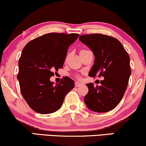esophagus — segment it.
<instances>
[{"mask_svg": "<svg viewBox=\"0 0 146 146\" xmlns=\"http://www.w3.org/2000/svg\"><path fill=\"white\" fill-rule=\"evenodd\" d=\"M82 86H83V85L82 84H80V83H79V82H75V86L76 87V88H78V87H81Z\"/></svg>", "mask_w": 146, "mask_h": 146, "instance_id": "obj_1", "label": "esophagus"}]
</instances>
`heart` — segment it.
Masks as SVG:
<instances>
[{
	"mask_svg": "<svg viewBox=\"0 0 146 146\" xmlns=\"http://www.w3.org/2000/svg\"><path fill=\"white\" fill-rule=\"evenodd\" d=\"M85 51H86V50H82L80 51V53H81V52H85ZM76 77H77V79H80V78H81V77L79 76V75H76Z\"/></svg>",
	"mask_w": 146,
	"mask_h": 146,
	"instance_id": "b5f03b06",
	"label": "heart"
}]
</instances>
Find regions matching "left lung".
Listing matches in <instances>:
<instances>
[{"label":"left lung","mask_w":146,"mask_h":146,"mask_svg":"<svg viewBox=\"0 0 146 146\" xmlns=\"http://www.w3.org/2000/svg\"><path fill=\"white\" fill-rule=\"evenodd\" d=\"M79 40L92 50L95 56L90 77H103L100 86L86 84L89 91L84 97L92 111L113 110L122 100L131 73L130 58L122 44L113 37L101 34L82 35Z\"/></svg>","instance_id":"1"}]
</instances>
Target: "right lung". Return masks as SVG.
<instances>
[{"mask_svg":"<svg viewBox=\"0 0 146 146\" xmlns=\"http://www.w3.org/2000/svg\"><path fill=\"white\" fill-rule=\"evenodd\" d=\"M78 37V34L50 33L28 42L22 50L17 79L22 96L35 112L46 114L58 110L74 88L68 77L56 85L50 78L62 67L69 46Z\"/></svg>","mask_w":146,"mask_h":146,"instance_id":"obj_1","label":"right lung"}]
</instances>
